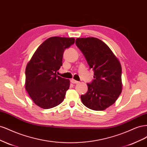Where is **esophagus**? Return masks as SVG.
<instances>
[{
    "mask_svg": "<svg viewBox=\"0 0 147 147\" xmlns=\"http://www.w3.org/2000/svg\"><path fill=\"white\" fill-rule=\"evenodd\" d=\"M71 83H73V84H77V83H79V82H78L77 80H75L74 79H72V80H71Z\"/></svg>",
    "mask_w": 147,
    "mask_h": 147,
    "instance_id": "esophagus-1",
    "label": "esophagus"
}]
</instances>
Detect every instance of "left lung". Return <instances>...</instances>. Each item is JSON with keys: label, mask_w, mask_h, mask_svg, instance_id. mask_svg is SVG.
<instances>
[{"label": "left lung", "mask_w": 147, "mask_h": 147, "mask_svg": "<svg viewBox=\"0 0 147 147\" xmlns=\"http://www.w3.org/2000/svg\"><path fill=\"white\" fill-rule=\"evenodd\" d=\"M75 43L94 71V79L87 83L88 91L81 96V100L90 109L104 110L113 105L121 92V64L110 48L98 38H78Z\"/></svg>", "instance_id": "obj_1"}]
</instances>
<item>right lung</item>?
<instances>
[{"label":"right lung","instance_id":"add662e5","mask_svg":"<svg viewBox=\"0 0 147 147\" xmlns=\"http://www.w3.org/2000/svg\"><path fill=\"white\" fill-rule=\"evenodd\" d=\"M74 43V38H49L38 47L26 66V90L40 107L49 109L64 100L70 81L56 72L63 65L64 50Z\"/></svg>","mask_w":147,"mask_h":147}]
</instances>
